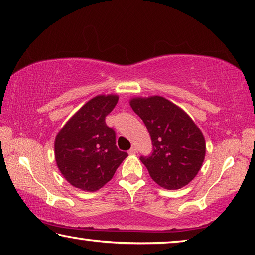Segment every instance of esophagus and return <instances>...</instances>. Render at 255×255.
Segmentation results:
<instances>
[{
	"mask_svg": "<svg viewBox=\"0 0 255 255\" xmlns=\"http://www.w3.org/2000/svg\"><path fill=\"white\" fill-rule=\"evenodd\" d=\"M138 152V150H137V148L135 147V146H132V147L130 148V149H129V154H136Z\"/></svg>",
	"mask_w": 255,
	"mask_h": 255,
	"instance_id": "34e87169",
	"label": "esophagus"
}]
</instances>
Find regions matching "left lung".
Here are the masks:
<instances>
[{"instance_id":"obj_1","label":"left lung","mask_w":255,"mask_h":255,"mask_svg":"<svg viewBox=\"0 0 255 255\" xmlns=\"http://www.w3.org/2000/svg\"><path fill=\"white\" fill-rule=\"evenodd\" d=\"M129 103L152 139L153 153L140 157L150 178L167 190L191 182L206 155L205 137L195 122L180 107L159 96L135 97Z\"/></svg>"}]
</instances>
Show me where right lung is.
I'll list each match as a JSON object with an SVG mask.
<instances>
[{
    "instance_id": "obj_1",
    "label": "right lung",
    "mask_w": 255,
    "mask_h": 255,
    "mask_svg": "<svg viewBox=\"0 0 255 255\" xmlns=\"http://www.w3.org/2000/svg\"><path fill=\"white\" fill-rule=\"evenodd\" d=\"M117 94H101L80 108L55 138V159L68 183L97 191L109 182L128 156L116 146V133L106 116L116 107Z\"/></svg>"
}]
</instances>
